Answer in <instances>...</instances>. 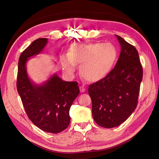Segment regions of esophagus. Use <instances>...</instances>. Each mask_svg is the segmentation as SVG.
Here are the masks:
<instances>
[{"label": "esophagus", "instance_id": "esophagus-1", "mask_svg": "<svg viewBox=\"0 0 159 159\" xmlns=\"http://www.w3.org/2000/svg\"><path fill=\"white\" fill-rule=\"evenodd\" d=\"M80 91L81 93H84L85 91V87L84 86H83V85H80Z\"/></svg>", "mask_w": 159, "mask_h": 159}]
</instances>
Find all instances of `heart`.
I'll use <instances>...</instances> for the list:
<instances>
[{"label":"heart","instance_id":"heart-1","mask_svg":"<svg viewBox=\"0 0 159 159\" xmlns=\"http://www.w3.org/2000/svg\"><path fill=\"white\" fill-rule=\"evenodd\" d=\"M117 58V50L111 43L75 44L70 48L67 56L61 57L64 71L73 73L76 64H81L80 73L89 82L103 79L111 71Z\"/></svg>","mask_w":159,"mask_h":159}]
</instances>
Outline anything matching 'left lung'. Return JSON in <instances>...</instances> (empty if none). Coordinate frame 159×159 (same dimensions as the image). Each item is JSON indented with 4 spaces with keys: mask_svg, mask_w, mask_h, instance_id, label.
I'll return each mask as SVG.
<instances>
[{
    "mask_svg": "<svg viewBox=\"0 0 159 159\" xmlns=\"http://www.w3.org/2000/svg\"><path fill=\"white\" fill-rule=\"evenodd\" d=\"M119 58L109 74L89 85L95 121L103 128L119 125L128 119L138 105L143 70L138 50L119 36Z\"/></svg>",
    "mask_w": 159,
    "mask_h": 159,
    "instance_id": "obj_1",
    "label": "left lung"
}]
</instances>
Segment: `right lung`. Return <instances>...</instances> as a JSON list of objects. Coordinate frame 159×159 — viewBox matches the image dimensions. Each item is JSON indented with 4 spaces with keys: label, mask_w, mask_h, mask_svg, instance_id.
Here are the masks:
<instances>
[{
    "label": "right lung",
    "mask_w": 159,
    "mask_h": 159,
    "mask_svg": "<svg viewBox=\"0 0 159 159\" xmlns=\"http://www.w3.org/2000/svg\"><path fill=\"white\" fill-rule=\"evenodd\" d=\"M48 39H38L23 51L18 63L17 88L29 119L42 130L59 133L68 127L69 109L79 94L76 81L67 82L54 74L41 85L29 78L26 64L29 57L41 53Z\"/></svg>",
    "instance_id": "obj_1"
}]
</instances>
